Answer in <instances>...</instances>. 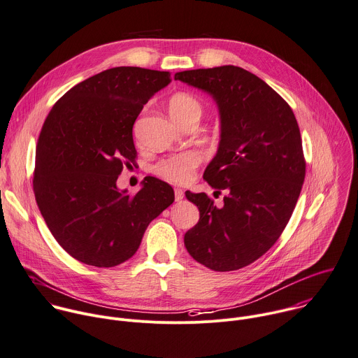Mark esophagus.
<instances>
[{
    "label": "esophagus",
    "instance_id": "esophagus-1",
    "mask_svg": "<svg viewBox=\"0 0 358 358\" xmlns=\"http://www.w3.org/2000/svg\"><path fill=\"white\" fill-rule=\"evenodd\" d=\"M174 195H176V201H181L184 198V191L181 188H176Z\"/></svg>",
    "mask_w": 358,
    "mask_h": 358
}]
</instances>
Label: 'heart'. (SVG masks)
I'll use <instances>...</instances> for the list:
<instances>
[{
	"label": "heart",
	"instance_id": "heart-1",
	"mask_svg": "<svg viewBox=\"0 0 358 358\" xmlns=\"http://www.w3.org/2000/svg\"><path fill=\"white\" fill-rule=\"evenodd\" d=\"M169 112L174 121L182 127L189 121H199L202 103L188 92H177L169 101ZM199 164L201 155L195 150H185L162 159L155 164L153 171L167 182L184 185L192 180Z\"/></svg>",
	"mask_w": 358,
	"mask_h": 358
}]
</instances>
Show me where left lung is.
<instances>
[{
  "label": "left lung",
  "instance_id": "left-lung-1",
  "mask_svg": "<svg viewBox=\"0 0 358 358\" xmlns=\"http://www.w3.org/2000/svg\"><path fill=\"white\" fill-rule=\"evenodd\" d=\"M217 103L220 142L203 180L220 194L185 192L199 209L184 236L194 260L213 271L243 268L267 253L284 231L299 198L306 163L296 117L267 83L237 66L176 73Z\"/></svg>",
  "mask_w": 358,
  "mask_h": 358
}]
</instances>
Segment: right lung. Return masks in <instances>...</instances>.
Instances as JSON below:
<instances>
[{
  "mask_svg": "<svg viewBox=\"0 0 358 358\" xmlns=\"http://www.w3.org/2000/svg\"><path fill=\"white\" fill-rule=\"evenodd\" d=\"M170 81L169 71L113 67L74 85L46 117L35 198L57 243L84 264L108 268L129 260L149 223L174 202L173 188L155 177L135 195L116 187L124 166L136 162V117Z\"/></svg>",
  "mask_w": 358,
  "mask_h": 358,
  "instance_id": "add662e5",
  "label": "right lung"
}]
</instances>
